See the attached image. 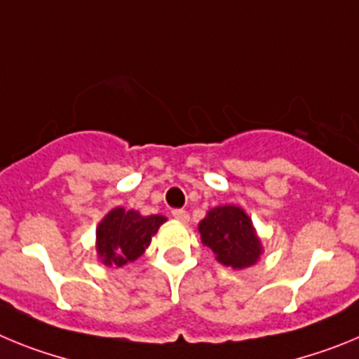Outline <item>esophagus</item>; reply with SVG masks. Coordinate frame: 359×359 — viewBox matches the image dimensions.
Returning a JSON list of instances; mask_svg holds the SVG:
<instances>
[{
    "label": "esophagus",
    "mask_w": 359,
    "mask_h": 359,
    "mask_svg": "<svg viewBox=\"0 0 359 359\" xmlns=\"http://www.w3.org/2000/svg\"><path fill=\"white\" fill-rule=\"evenodd\" d=\"M172 217L176 219V221H180V223H189L190 221L189 214H187L185 210H172Z\"/></svg>",
    "instance_id": "esophagus-1"
}]
</instances>
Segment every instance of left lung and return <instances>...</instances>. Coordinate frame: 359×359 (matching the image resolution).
I'll return each mask as SVG.
<instances>
[{
    "instance_id": "obj_1",
    "label": "left lung",
    "mask_w": 359,
    "mask_h": 359,
    "mask_svg": "<svg viewBox=\"0 0 359 359\" xmlns=\"http://www.w3.org/2000/svg\"><path fill=\"white\" fill-rule=\"evenodd\" d=\"M201 243L210 248L215 261L231 269L257 264L264 253L261 237L246 212L237 205L210 208L198 224Z\"/></svg>"
}]
</instances>
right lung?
I'll return each mask as SVG.
<instances>
[{
  "label": "right lung",
  "instance_id": "right-lung-1",
  "mask_svg": "<svg viewBox=\"0 0 359 359\" xmlns=\"http://www.w3.org/2000/svg\"><path fill=\"white\" fill-rule=\"evenodd\" d=\"M167 221L163 215H142L136 210L116 207L107 212L97 226L98 261L109 268H122L136 261L149 248L158 228Z\"/></svg>",
  "mask_w": 359,
  "mask_h": 359
}]
</instances>
